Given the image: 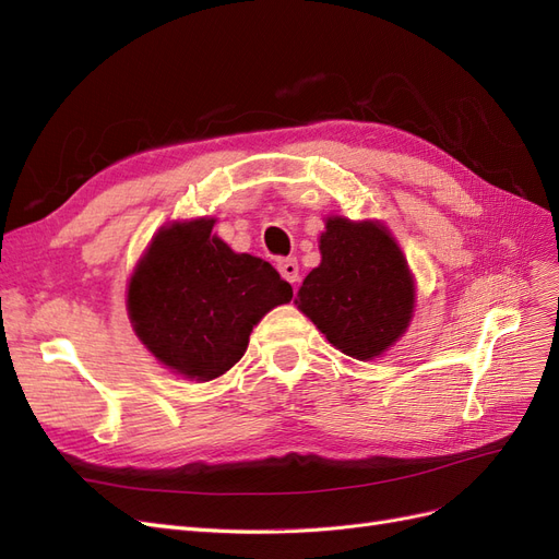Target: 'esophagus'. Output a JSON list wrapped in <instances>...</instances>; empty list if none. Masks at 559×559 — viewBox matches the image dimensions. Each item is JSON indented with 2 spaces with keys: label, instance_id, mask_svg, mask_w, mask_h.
Here are the masks:
<instances>
[{
  "label": "esophagus",
  "instance_id": "1",
  "mask_svg": "<svg viewBox=\"0 0 559 559\" xmlns=\"http://www.w3.org/2000/svg\"><path fill=\"white\" fill-rule=\"evenodd\" d=\"M277 270H280V275L289 284L298 282V261L296 259H282V261H277Z\"/></svg>",
  "mask_w": 559,
  "mask_h": 559
}]
</instances>
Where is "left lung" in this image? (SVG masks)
<instances>
[{
  "label": "left lung",
  "instance_id": "8db88e82",
  "mask_svg": "<svg viewBox=\"0 0 559 559\" xmlns=\"http://www.w3.org/2000/svg\"><path fill=\"white\" fill-rule=\"evenodd\" d=\"M321 263L302 280L298 310L354 359H373L408 329L415 280L403 251L378 222L329 216Z\"/></svg>",
  "mask_w": 559,
  "mask_h": 559
}]
</instances>
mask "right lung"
<instances>
[{"label":"right lung","instance_id":"add662e5","mask_svg":"<svg viewBox=\"0 0 559 559\" xmlns=\"http://www.w3.org/2000/svg\"><path fill=\"white\" fill-rule=\"evenodd\" d=\"M214 218L165 226L130 277L128 314L154 357L210 382L242 359L265 312L289 302L292 284L251 253L212 235Z\"/></svg>","mask_w":559,"mask_h":559}]
</instances>
